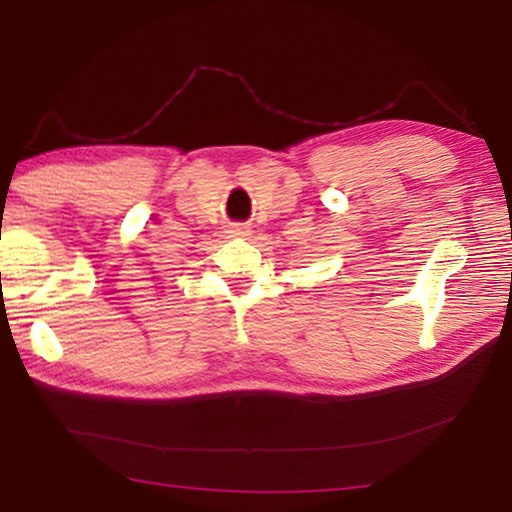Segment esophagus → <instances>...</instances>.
Wrapping results in <instances>:
<instances>
[{
    "mask_svg": "<svg viewBox=\"0 0 512 512\" xmlns=\"http://www.w3.org/2000/svg\"><path fill=\"white\" fill-rule=\"evenodd\" d=\"M230 235L232 237H248L250 235V230H248V225H244V223H235V225H230Z\"/></svg>",
    "mask_w": 512,
    "mask_h": 512,
    "instance_id": "34e87169",
    "label": "esophagus"
}]
</instances>
